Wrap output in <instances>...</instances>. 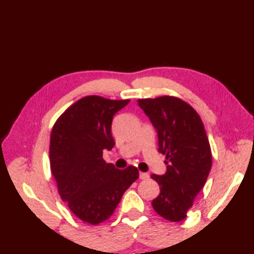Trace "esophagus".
I'll list each match as a JSON object with an SVG mask.
<instances>
[{
	"instance_id": "obj_1",
	"label": "esophagus",
	"mask_w": 254,
	"mask_h": 254,
	"mask_svg": "<svg viewBox=\"0 0 254 254\" xmlns=\"http://www.w3.org/2000/svg\"><path fill=\"white\" fill-rule=\"evenodd\" d=\"M148 177H150V175H148V174L147 173H140V178H141V180H147V178Z\"/></svg>"
}]
</instances>
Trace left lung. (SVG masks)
Segmentation results:
<instances>
[{"mask_svg":"<svg viewBox=\"0 0 254 254\" xmlns=\"http://www.w3.org/2000/svg\"><path fill=\"white\" fill-rule=\"evenodd\" d=\"M137 102L156 128L158 151L166 155V173L151 175L161 190L152 206L164 219L182 221L205 186L212 164L203 123L195 109L177 97Z\"/></svg>","mask_w":254,"mask_h":254,"instance_id":"8db88e82","label":"left lung"}]
</instances>
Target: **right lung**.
<instances>
[{"label":"right lung","mask_w":254,"mask_h":254,"mask_svg":"<svg viewBox=\"0 0 254 254\" xmlns=\"http://www.w3.org/2000/svg\"><path fill=\"white\" fill-rule=\"evenodd\" d=\"M128 101L83 97L67 108L52 130L49 160L59 195L74 216L93 226L111 217L138 178L136 167L118 170L102 157L103 150L114 146L113 116Z\"/></svg>","instance_id":"1"}]
</instances>
